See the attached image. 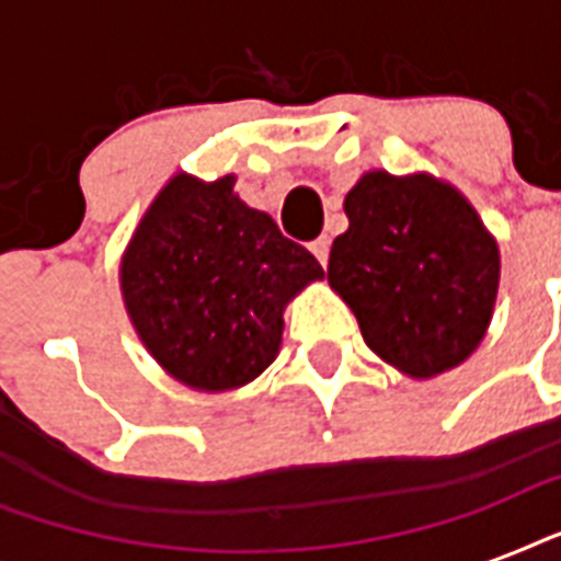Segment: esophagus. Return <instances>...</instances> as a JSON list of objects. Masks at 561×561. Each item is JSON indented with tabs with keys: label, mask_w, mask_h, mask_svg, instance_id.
Here are the masks:
<instances>
[{
	"label": "esophagus",
	"mask_w": 561,
	"mask_h": 561,
	"mask_svg": "<svg viewBox=\"0 0 561 561\" xmlns=\"http://www.w3.org/2000/svg\"><path fill=\"white\" fill-rule=\"evenodd\" d=\"M329 247H332V241H329L325 236H320L317 241H311V253H314V259L323 264V267L329 264Z\"/></svg>",
	"instance_id": "esophagus-1"
}]
</instances>
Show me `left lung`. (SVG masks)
<instances>
[{
    "mask_svg": "<svg viewBox=\"0 0 561 561\" xmlns=\"http://www.w3.org/2000/svg\"><path fill=\"white\" fill-rule=\"evenodd\" d=\"M329 285L381 360L410 378L460 367L495 311L501 253L451 183L367 171L343 201Z\"/></svg>",
    "mask_w": 561,
    "mask_h": 561,
    "instance_id": "left-lung-1",
    "label": "left lung"
}]
</instances>
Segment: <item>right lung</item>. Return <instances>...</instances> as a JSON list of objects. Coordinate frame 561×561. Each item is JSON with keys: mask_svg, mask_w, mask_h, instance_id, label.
I'll return each mask as SVG.
<instances>
[{"mask_svg": "<svg viewBox=\"0 0 561 561\" xmlns=\"http://www.w3.org/2000/svg\"><path fill=\"white\" fill-rule=\"evenodd\" d=\"M232 186V174L211 183L174 174L118 267L145 350L171 378L203 392L236 390L271 367L285 306L323 279L314 255Z\"/></svg>", "mask_w": 561, "mask_h": 561, "instance_id": "1", "label": "right lung"}]
</instances>
